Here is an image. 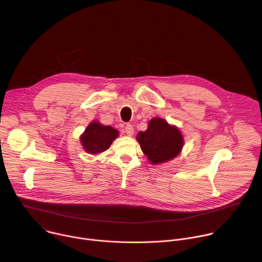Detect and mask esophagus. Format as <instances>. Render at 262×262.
I'll return each instance as SVG.
<instances>
[{"mask_svg":"<svg viewBox=\"0 0 262 262\" xmlns=\"http://www.w3.org/2000/svg\"><path fill=\"white\" fill-rule=\"evenodd\" d=\"M125 133L128 135V136H132L134 134V129L132 127V125L130 124H127L126 127H125Z\"/></svg>","mask_w":262,"mask_h":262,"instance_id":"esophagus-1","label":"esophagus"}]
</instances>
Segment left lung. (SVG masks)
I'll return each mask as SVG.
<instances>
[{"mask_svg":"<svg viewBox=\"0 0 262 262\" xmlns=\"http://www.w3.org/2000/svg\"><path fill=\"white\" fill-rule=\"evenodd\" d=\"M136 139L151 165H160L175 159L184 145L180 130L162 118H152L147 129L138 132Z\"/></svg>","mask_w":262,"mask_h":262,"instance_id":"obj_1","label":"left lung"}]
</instances>
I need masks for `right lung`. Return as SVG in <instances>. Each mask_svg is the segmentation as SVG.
I'll return each mask as SVG.
<instances>
[{
    "mask_svg": "<svg viewBox=\"0 0 262 262\" xmlns=\"http://www.w3.org/2000/svg\"><path fill=\"white\" fill-rule=\"evenodd\" d=\"M118 136L119 131L117 129L112 126H104L94 120L80 136V141L86 152L98 155L108 149Z\"/></svg>",
    "mask_w": 262,
    "mask_h": 262,
    "instance_id": "obj_1",
    "label": "right lung"
}]
</instances>
